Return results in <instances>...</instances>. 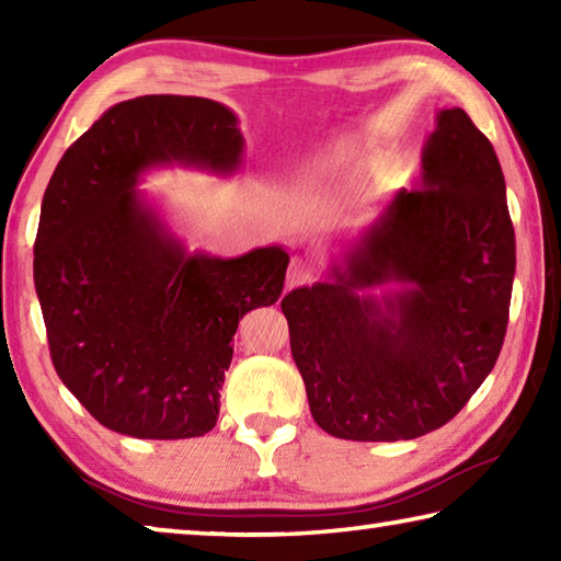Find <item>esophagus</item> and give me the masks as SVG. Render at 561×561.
Returning a JSON list of instances; mask_svg holds the SVG:
<instances>
[{"instance_id": "34e87169", "label": "esophagus", "mask_w": 561, "mask_h": 561, "mask_svg": "<svg viewBox=\"0 0 561 561\" xmlns=\"http://www.w3.org/2000/svg\"><path fill=\"white\" fill-rule=\"evenodd\" d=\"M311 282V272L304 267L299 260H294L289 264V274H287V291L294 287H301V284H309Z\"/></svg>"}]
</instances>
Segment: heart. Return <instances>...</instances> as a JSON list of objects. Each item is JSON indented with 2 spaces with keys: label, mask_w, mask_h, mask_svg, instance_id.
<instances>
[{
  "label": "heart",
  "mask_w": 561,
  "mask_h": 561,
  "mask_svg": "<svg viewBox=\"0 0 561 561\" xmlns=\"http://www.w3.org/2000/svg\"><path fill=\"white\" fill-rule=\"evenodd\" d=\"M376 160L371 156L366 138L356 133H344V136L331 138L317 150L301 160L291 175V187L299 195H319L327 190L346 183L348 178L358 173H371Z\"/></svg>",
  "instance_id": "heart-1"
}]
</instances>
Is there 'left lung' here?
<instances>
[{
	"label": "left lung",
	"instance_id": "obj_1",
	"mask_svg": "<svg viewBox=\"0 0 561 561\" xmlns=\"http://www.w3.org/2000/svg\"><path fill=\"white\" fill-rule=\"evenodd\" d=\"M421 163V187L378 205L324 279L282 299L311 415L334 438L440 428L505 341L515 230L495 148L462 108H440Z\"/></svg>",
	"mask_w": 561,
	"mask_h": 561
}]
</instances>
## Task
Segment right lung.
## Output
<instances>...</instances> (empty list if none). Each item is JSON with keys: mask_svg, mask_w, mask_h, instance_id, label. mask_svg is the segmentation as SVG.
Instances as JSON below:
<instances>
[{"mask_svg": "<svg viewBox=\"0 0 561 561\" xmlns=\"http://www.w3.org/2000/svg\"><path fill=\"white\" fill-rule=\"evenodd\" d=\"M240 118L201 96L111 106L66 150L42 201L34 287L64 386L106 428L144 440L215 428L232 336L284 289L282 244L190 250L138 185L150 170L237 175Z\"/></svg>", "mask_w": 561, "mask_h": 561, "instance_id": "add662e5", "label": "right lung"}]
</instances>
